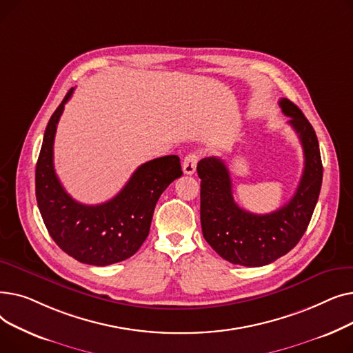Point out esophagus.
<instances>
[{
    "instance_id": "esophagus-1",
    "label": "esophagus",
    "mask_w": 353,
    "mask_h": 353,
    "mask_svg": "<svg viewBox=\"0 0 353 353\" xmlns=\"http://www.w3.org/2000/svg\"><path fill=\"white\" fill-rule=\"evenodd\" d=\"M199 163V156L196 153H190L183 160V172L184 174H193Z\"/></svg>"
}]
</instances>
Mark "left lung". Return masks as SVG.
<instances>
[{"mask_svg": "<svg viewBox=\"0 0 353 353\" xmlns=\"http://www.w3.org/2000/svg\"><path fill=\"white\" fill-rule=\"evenodd\" d=\"M279 105L303 147L305 167L294 196L269 214H254L236 205L232 179L225 161L206 157L199 161L200 221L206 242L228 262L248 268L265 266L290 252L306 232L316 206L323 165L318 137L302 111L290 100Z\"/></svg>", "mask_w": 353, "mask_h": 353, "instance_id": "8db88e82", "label": "left lung"}]
</instances>
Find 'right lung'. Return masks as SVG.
<instances>
[{
  "label": "right lung",
  "mask_w": 353,
  "mask_h": 353,
  "mask_svg": "<svg viewBox=\"0 0 353 353\" xmlns=\"http://www.w3.org/2000/svg\"><path fill=\"white\" fill-rule=\"evenodd\" d=\"M72 88L54 111L35 167V197L44 225L55 243L76 261L107 266L133 256L150 232L156 203L183 172L177 156L141 164L117 196L88 206L61 186L52 163L55 130Z\"/></svg>",
  "instance_id": "obj_1"
}]
</instances>
